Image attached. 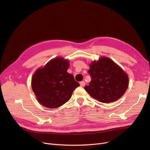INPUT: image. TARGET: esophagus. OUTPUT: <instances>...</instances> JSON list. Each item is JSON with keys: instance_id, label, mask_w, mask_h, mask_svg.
<instances>
[{"instance_id": "obj_1", "label": "esophagus", "mask_w": 150, "mask_h": 150, "mask_svg": "<svg viewBox=\"0 0 150 150\" xmlns=\"http://www.w3.org/2000/svg\"><path fill=\"white\" fill-rule=\"evenodd\" d=\"M80 86H81V87H83V86H85V82H84V81H81V82L80 83Z\"/></svg>"}]
</instances>
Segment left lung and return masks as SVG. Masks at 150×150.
Segmentation results:
<instances>
[{
	"label": "left lung",
	"mask_w": 150,
	"mask_h": 150,
	"mask_svg": "<svg viewBox=\"0 0 150 150\" xmlns=\"http://www.w3.org/2000/svg\"><path fill=\"white\" fill-rule=\"evenodd\" d=\"M91 77L89 85L84 89L101 103H109L121 98L127 90L129 78L127 74L111 59L101 57L89 64Z\"/></svg>",
	"instance_id": "left-lung-1"
}]
</instances>
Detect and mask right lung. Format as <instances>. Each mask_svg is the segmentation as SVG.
I'll list each match as a JSON object with an SVG mask.
<instances>
[{"label":"right lung","mask_w":150,"mask_h":150,"mask_svg":"<svg viewBox=\"0 0 150 150\" xmlns=\"http://www.w3.org/2000/svg\"><path fill=\"white\" fill-rule=\"evenodd\" d=\"M69 61L54 58L43 67L38 68L31 78V88L42 105L57 108L68 101L74 91L80 86L72 74L67 70Z\"/></svg>","instance_id":"right-lung-1"}]
</instances>
